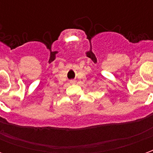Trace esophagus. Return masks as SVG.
I'll return each instance as SVG.
<instances>
[{"label":"esophagus","mask_w":153,"mask_h":153,"mask_svg":"<svg viewBox=\"0 0 153 153\" xmlns=\"http://www.w3.org/2000/svg\"><path fill=\"white\" fill-rule=\"evenodd\" d=\"M75 82H76L75 80H74V79L70 80V83H72V84H73V83H75Z\"/></svg>","instance_id":"34e87169"}]
</instances>
